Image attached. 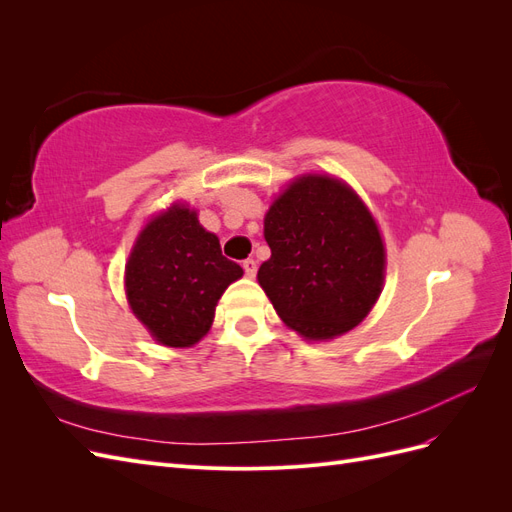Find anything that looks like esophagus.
<instances>
[{"instance_id": "obj_1", "label": "esophagus", "mask_w": 512, "mask_h": 512, "mask_svg": "<svg viewBox=\"0 0 512 512\" xmlns=\"http://www.w3.org/2000/svg\"><path fill=\"white\" fill-rule=\"evenodd\" d=\"M243 271H245V275H247V277H254V275H256V271H258L256 260H254V258H247V260H243Z\"/></svg>"}]
</instances>
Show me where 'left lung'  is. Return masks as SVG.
Segmentation results:
<instances>
[{
  "label": "left lung",
  "instance_id": "left-lung-1",
  "mask_svg": "<svg viewBox=\"0 0 512 512\" xmlns=\"http://www.w3.org/2000/svg\"><path fill=\"white\" fill-rule=\"evenodd\" d=\"M271 258L258 269L277 316L307 339L359 324L384 280V245L365 205L342 181L307 175L265 218Z\"/></svg>",
  "mask_w": 512,
  "mask_h": 512
}]
</instances>
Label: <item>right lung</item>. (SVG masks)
Here are the masks:
<instances>
[{"label":"right lung","instance_id":"1","mask_svg":"<svg viewBox=\"0 0 512 512\" xmlns=\"http://www.w3.org/2000/svg\"><path fill=\"white\" fill-rule=\"evenodd\" d=\"M241 275L196 213L175 205L138 237L126 267V292L132 312L160 344L188 348L209 331L218 299Z\"/></svg>","mask_w":512,"mask_h":512}]
</instances>
